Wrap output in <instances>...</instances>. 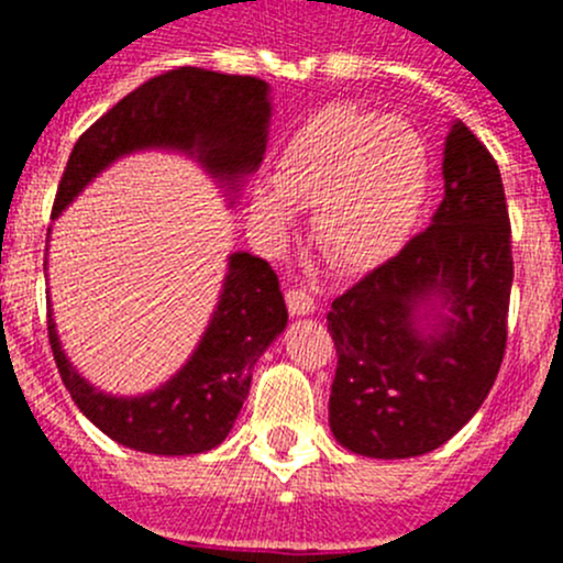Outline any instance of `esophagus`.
Here are the masks:
<instances>
[{"label": "esophagus", "mask_w": 563, "mask_h": 563, "mask_svg": "<svg viewBox=\"0 0 563 563\" xmlns=\"http://www.w3.org/2000/svg\"><path fill=\"white\" fill-rule=\"evenodd\" d=\"M286 305L294 316H310L316 313V299L313 294L305 291V288H288L286 291Z\"/></svg>", "instance_id": "obj_1"}]
</instances>
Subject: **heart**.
I'll return each mask as SVG.
<instances>
[{"instance_id":"obj_1","label":"heart","mask_w":563,"mask_h":563,"mask_svg":"<svg viewBox=\"0 0 563 563\" xmlns=\"http://www.w3.org/2000/svg\"><path fill=\"white\" fill-rule=\"evenodd\" d=\"M430 187L422 135L402 119L332 103L310 113L277 157L275 179L253 190V212L269 231L313 207L310 236L340 272L384 264L411 236Z\"/></svg>"}]
</instances>
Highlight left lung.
Instances as JSON below:
<instances>
[{"label": "left lung", "instance_id": "obj_1", "mask_svg": "<svg viewBox=\"0 0 563 563\" xmlns=\"http://www.w3.org/2000/svg\"><path fill=\"white\" fill-rule=\"evenodd\" d=\"M441 172L433 223L327 313L338 349L329 428L354 455L439 450L479 411L501 367L515 277L501 174L460 119Z\"/></svg>", "mask_w": 563, "mask_h": 563}]
</instances>
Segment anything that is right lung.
<instances>
[{"label": "right lung", "mask_w": 563, "mask_h": 563, "mask_svg": "<svg viewBox=\"0 0 563 563\" xmlns=\"http://www.w3.org/2000/svg\"><path fill=\"white\" fill-rule=\"evenodd\" d=\"M269 119V84L261 78L203 67H176L150 78L76 141L51 218H59L113 161L144 150L192 157L236 203L245 176L264 161ZM286 323L288 310L275 269L240 250L229 255L223 291L207 332L163 387L139 397L108 395L70 365L51 313L48 340L62 382L89 422L130 450L174 457L223 444L247 400L255 362Z\"/></svg>", "instance_id": "right-lung-1"}]
</instances>
